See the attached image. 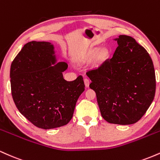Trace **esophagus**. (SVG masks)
<instances>
[{"label": "esophagus", "instance_id": "1", "mask_svg": "<svg viewBox=\"0 0 160 160\" xmlns=\"http://www.w3.org/2000/svg\"><path fill=\"white\" fill-rule=\"evenodd\" d=\"M84 83H85L86 87H89V83H90V81H89V79H87V78L84 79Z\"/></svg>", "mask_w": 160, "mask_h": 160}]
</instances>
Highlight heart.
<instances>
[{
    "label": "heart",
    "mask_w": 160,
    "mask_h": 160,
    "mask_svg": "<svg viewBox=\"0 0 160 160\" xmlns=\"http://www.w3.org/2000/svg\"><path fill=\"white\" fill-rule=\"evenodd\" d=\"M110 54H111V52L107 47H102L101 49H99L98 47H94L86 53L82 60L87 62L93 58L90 65L92 68L97 69L105 65L109 58Z\"/></svg>",
    "instance_id": "heart-1"
}]
</instances>
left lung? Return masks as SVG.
<instances>
[{
  "label": "left lung",
  "mask_w": 160,
  "mask_h": 160,
  "mask_svg": "<svg viewBox=\"0 0 160 160\" xmlns=\"http://www.w3.org/2000/svg\"><path fill=\"white\" fill-rule=\"evenodd\" d=\"M113 40L118 47L113 57L86 75L104 120L113 124H133L144 116L155 96L153 61L132 37L120 35Z\"/></svg>",
  "instance_id": "8db88e82"
}]
</instances>
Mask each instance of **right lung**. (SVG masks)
Returning a JSON list of instances; mask_svg holds the SVG:
<instances>
[{"mask_svg": "<svg viewBox=\"0 0 160 160\" xmlns=\"http://www.w3.org/2000/svg\"><path fill=\"white\" fill-rule=\"evenodd\" d=\"M65 62H57L54 45L28 42L11 64L10 84L14 103L20 113L37 127L58 128L72 118L80 95L85 90L78 76L67 81Z\"/></svg>", "mask_w": 160, "mask_h": 160, "instance_id": "obj_1", "label": "right lung"}]
</instances>
